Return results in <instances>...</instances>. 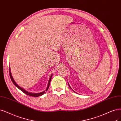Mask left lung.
<instances>
[{
  "instance_id": "1",
  "label": "left lung",
  "mask_w": 121,
  "mask_h": 121,
  "mask_svg": "<svg viewBox=\"0 0 121 121\" xmlns=\"http://www.w3.org/2000/svg\"><path fill=\"white\" fill-rule=\"evenodd\" d=\"M69 87H70V89H72V90H73V89H72V88H71V87H70V86H69Z\"/></svg>"
}]
</instances>
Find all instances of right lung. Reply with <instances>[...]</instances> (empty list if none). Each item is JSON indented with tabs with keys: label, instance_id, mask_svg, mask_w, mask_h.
<instances>
[{
	"label": "right lung",
	"instance_id": "1",
	"mask_svg": "<svg viewBox=\"0 0 121 121\" xmlns=\"http://www.w3.org/2000/svg\"><path fill=\"white\" fill-rule=\"evenodd\" d=\"M9 76H10V78L12 82L13 83V84L16 86L21 91H22L23 93H24V94H26V95H30V96H32V97H39V96H40V95H43L45 93V91H47L49 88V84H50V82H51V79H52V74L51 76V77H50L49 78V81H48V86L47 87L46 90H45V91H43V92H41V93H30V92H28V91H26L25 90H24L22 88V87H20L19 86H18V85L16 84V83L15 82V81H14V80L13 79V78H12V75H11V72H10V68H9Z\"/></svg>",
	"mask_w": 121,
	"mask_h": 121
}]
</instances>
